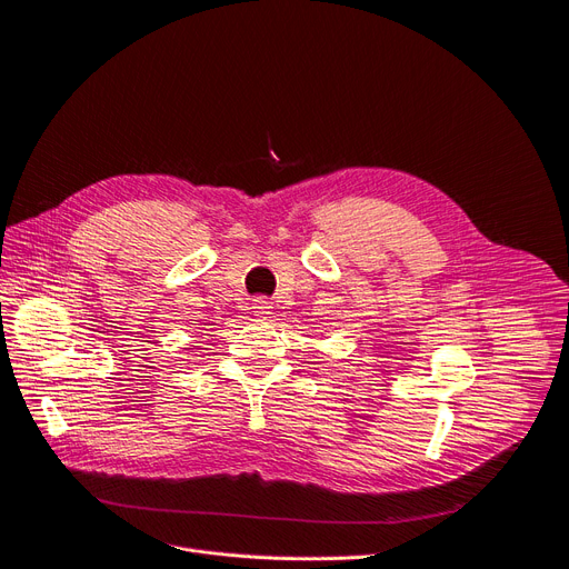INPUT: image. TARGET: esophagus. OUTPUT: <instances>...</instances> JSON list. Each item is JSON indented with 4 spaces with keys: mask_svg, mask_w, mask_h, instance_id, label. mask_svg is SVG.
<instances>
[{
    "mask_svg": "<svg viewBox=\"0 0 569 569\" xmlns=\"http://www.w3.org/2000/svg\"><path fill=\"white\" fill-rule=\"evenodd\" d=\"M251 309H253V313H256L258 318H264V316H269V309H272V307H269V302L264 300V297H256Z\"/></svg>",
    "mask_w": 569,
    "mask_h": 569,
    "instance_id": "1",
    "label": "esophagus"
}]
</instances>
